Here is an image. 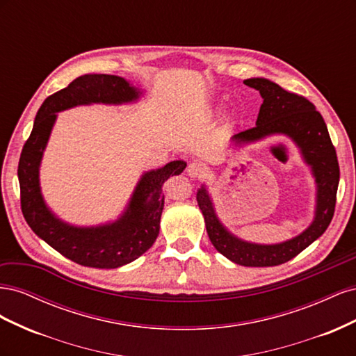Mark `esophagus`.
Listing matches in <instances>:
<instances>
[{
    "instance_id": "obj_1",
    "label": "esophagus",
    "mask_w": 356,
    "mask_h": 356,
    "mask_svg": "<svg viewBox=\"0 0 356 356\" xmlns=\"http://www.w3.org/2000/svg\"><path fill=\"white\" fill-rule=\"evenodd\" d=\"M204 170H207V168L200 161H191L187 168V174L190 178H200L204 174Z\"/></svg>"
}]
</instances>
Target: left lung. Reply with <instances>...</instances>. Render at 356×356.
Returning <instances> with one entry per match:
<instances>
[{"instance_id": "obj_1", "label": "left lung", "mask_w": 356, "mask_h": 356, "mask_svg": "<svg viewBox=\"0 0 356 356\" xmlns=\"http://www.w3.org/2000/svg\"><path fill=\"white\" fill-rule=\"evenodd\" d=\"M260 92L263 104L255 127L232 136V145L245 147L270 136H286L298 148L305 163L315 178L316 197L314 220L294 238L279 243H255L238 238L221 222L207 184L197 190V203L212 245L230 261L246 267H272L289 261L324 234L330 225L339 187V161L324 118L315 105L303 96L291 93L281 86L254 77L243 81Z\"/></svg>"}]
</instances>
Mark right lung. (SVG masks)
<instances>
[{
  "label": "right lung",
  "mask_w": 356,
  "mask_h": 356,
  "mask_svg": "<svg viewBox=\"0 0 356 356\" xmlns=\"http://www.w3.org/2000/svg\"><path fill=\"white\" fill-rule=\"evenodd\" d=\"M143 95V89L118 75H81L42 102L24 145L17 168L24 217L38 238L77 264L117 268L147 252L159 236L165 207V181L179 175L187 163L174 160L159 169L144 172L117 220L98 225L70 224L49 208L40 186L41 160L58 113L79 105L134 104Z\"/></svg>",
  "instance_id": "1"
}]
</instances>
